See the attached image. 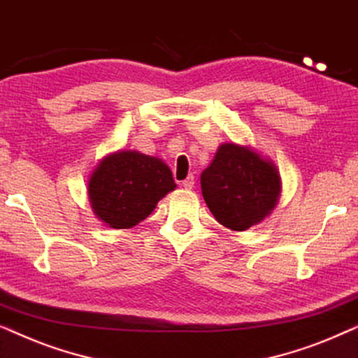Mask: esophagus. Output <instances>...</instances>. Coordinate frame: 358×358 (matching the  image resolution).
<instances>
[{
    "instance_id": "1",
    "label": "esophagus",
    "mask_w": 358,
    "mask_h": 358,
    "mask_svg": "<svg viewBox=\"0 0 358 358\" xmlns=\"http://www.w3.org/2000/svg\"><path fill=\"white\" fill-rule=\"evenodd\" d=\"M194 184H195V179H194V176H189L187 179H184L182 182H180V185H182L184 189H192V187H194Z\"/></svg>"
}]
</instances>
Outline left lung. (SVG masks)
I'll return each mask as SVG.
<instances>
[{"instance_id": "1", "label": "left lung", "mask_w": 358, "mask_h": 358, "mask_svg": "<svg viewBox=\"0 0 358 358\" xmlns=\"http://www.w3.org/2000/svg\"><path fill=\"white\" fill-rule=\"evenodd\" d=\"M200 185L215 220L231 231H246L268 217L282 190L277 166L236 143L220 145Z\"/></svg>"}]
</instances>
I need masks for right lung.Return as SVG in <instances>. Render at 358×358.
I'll return each instance as SVG.
<instances>
[{"label":"right lung","mask_w":358,"mask_h":358,"mask_svg":"<svg viewBox=\"0 0 358 358\" xmlns=\"http://www.w3.org/2000/svg\"><path fill=\"white\" fill-rule=\"evenodd\" d=\"M174 189L176 182L168 164L131 150L106 156L87 182L92 212L115 229H127L143 222L159 200Z\"/></svg>","instance_id":"1"}]
</instances>
